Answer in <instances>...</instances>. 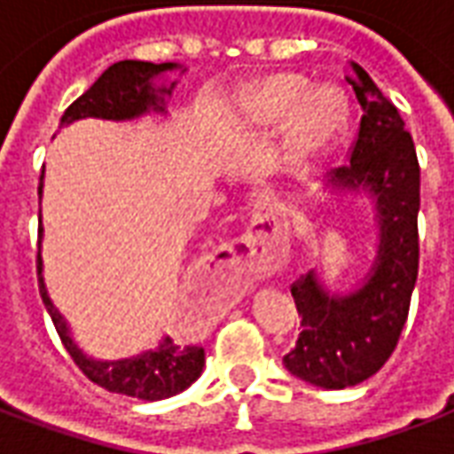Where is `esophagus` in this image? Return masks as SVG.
Segmentation results:
<instances>
[{
	"label": "esophagus",
	"instance_id": "1",
	"mask_svg": "<svg viewBox=\"0 0 454 454\" xmlns=\"http://www.w3.org/2000/svg\"><path fill=\"white\" fill-rule=\"evenodd\" d=\"M279 233L277 228H270L267 233H247L223 247L221 265L231 270L236 277H255L265 275L275 267L279 257Z\"/></svg>",
	"mask_w": 454,
	"mask_h": 454
}]
</instances>
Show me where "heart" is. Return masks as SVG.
<instances>
[{
    "label": "heart",
    "mask_w": 454,
    "mask_h": 454,
    "mask_svg": "<svg viewBox=\"0 0 454 454\" xmlns=\"http://www.w3.org/2000/svg\"><path fill=\"white\" fill-rule=\"evenodd\" d=\"M306 97V84L299 77L292 74H277L267 80L255 94V109L260 119L265 123H277V121L289 119L292 114L301 106ZM340 123V114L331 97H316L309 102L301 119L296 123L294 133V158L304 160L314 155L333 138Z\"/></svg>",
    "instance_id": "obj_1"
}]
</instances>
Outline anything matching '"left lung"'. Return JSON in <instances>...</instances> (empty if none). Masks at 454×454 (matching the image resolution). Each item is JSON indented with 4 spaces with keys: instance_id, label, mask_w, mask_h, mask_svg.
Here are the masks:
<instances>
[{
    "instance_id": "1",
    "label": "left lung",
    "mask_w": 454,
    "mask_h": 454,
    "mask_svg": "<svg viewBox=\"0 0 454 454\" xmlns=\"http://www.w3.org/2000/svg\"><path fill=\"white\" fill-rule=\"evenodd\" d=\"M348 82L360 126L350 165L338 168L333 184L367 189L377 199L381 236L367 282L348 296L328 294L314 272L292 285L301 333L282 362L294 377L324 389L355 387L389 360L409 318L420 257V168L413 138L396 106L352 60Z\"/></svg>"
}]
</instances>
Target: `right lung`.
Wrapping results in <instances>:
<instances>
[{
    "mask_svg": "<svg viewBox=\"0 0 454 454\" xmlns=\"http://www.w3.org/2000/svg\"><path fill=\"white\" fill-rule=\"evenodd\" d=\"M172 67H177V65H153L143 63V60H121V63H114L112 67H106L99 74V80L82 97H77L65 109L63 123L87 119V116L121 121L140 116L148 109L162 112V94H169L172 87L169 90L168 87L153 90L150 80L155 74L165 73V70H172ZM38 194H41V184H38ZM38 233H41V228H38ZM38 289H41V299H43L45 309H48V314L53 318L55 331L60 335L65 350L70 352V357L82 370L87 380L99 384L106 391L133 396V399L160 401L184 391L201 374L204 348L201 345L182 348L172 338H165V340L160 342L158 350L143 352L140 357H130V360L97 362L84 357L82 352L74 348L73 338L67 335L63 316L58 314V309L48 299L43 277H41V253H38Z\"/></svg>",
    "mask_w": 454,
    "mask_h": 454,
    "instance_id": "right-lung-1",
    "label": "right lung"
}]
</instances>
